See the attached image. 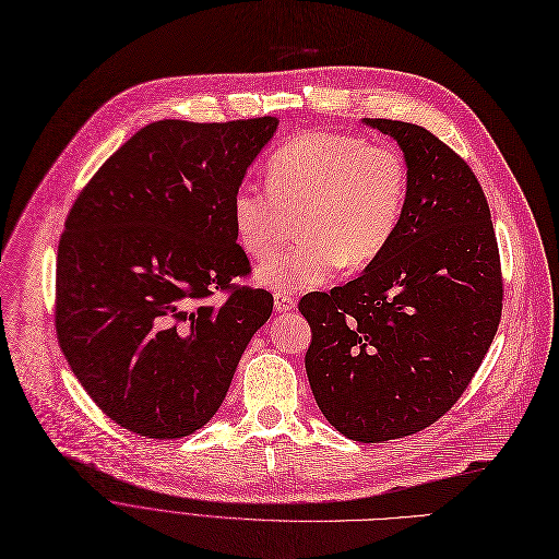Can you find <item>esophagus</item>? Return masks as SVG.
Instances as JSON below:
<instances>
[{"label":"esophagus","mask_w":559,"mask_h":559,"mask_svg":"<svg viewBox=\"0 0 559 559\" xmlns=\"http://www.w3.org/2000/svg\"><path fill=\"white\" fill-rule=\"evenodd\" d=\"M275 309L280 311V313H286V311H294L296 309V298L294 296H288V294H275Z\"/></svg>","instance_id":"34e87169"}]
</instances>
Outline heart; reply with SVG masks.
Returning a JSON list of instances; mask_svg holds the SVG:
<instances>
[{
	"instance_id": "obj_1",
	"label": "heart",
	"mask_w": 559,
	"mask_h": 559,
	"mask_svg": "<svg viewBox=\"0 0 559 559\" xmlns=\"http://www.w3.org/2000/svg\"><path fill=\"white\" fill-rule=\"evenodd\" d=\"M409 173L401 150L341 131H305L269 162V186L238 183L231 225L241 250L271 259L294 234L302 241L259 269L280 294L325 284L341 269L376 263L401 229Z\"/></svg>"
}]
</instances>
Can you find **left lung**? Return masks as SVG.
<instances>
[{
	"mask_svg": "<svg viewBox=\"0 0 559 559\" xmlns=\"http://www.w3.org/2000/svg\"><path fill=\"white\" fill-rule=\"evenodd\" d=\"M397 141L407 209L361 277L300 300L318 407L348 439L378 443L430 428L453 407L496 336L502 273L491 211L464 158L425 127L366 120Z\"/></svg>",
	"mask_w": 559,
	"mask_h": 559,
	"instance_id": "1",
	"label": "left lung"
}]
</instances>
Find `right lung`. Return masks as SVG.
<instances>
[{
	"mask_svg": "<svg viewBox=\"0 0 559 559\" xmlns=\"http://www.w3.org/2000/svg\"><path fill=\"white\" fill-rule=\"evenodd\" d=\"M271 116L158 120L116 150L76 195L57 257L55 328L93 403L147 439L193 435L223 405L273 296L236 284L231 195ZM221 306L210 302L217 290Z\"/></svg>",
	"mask_w": 559,
	"mask_h": 559,
	"instance_id": "add662e5",
	"label": "right lung"
}]
</instances>
